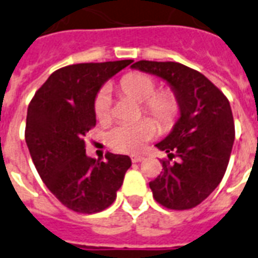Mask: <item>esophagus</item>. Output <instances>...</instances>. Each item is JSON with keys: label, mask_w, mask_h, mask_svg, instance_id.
Instances as JSON below:
<instances>
[{"label": "esophagus", "mask_w": 258, "mask_h": 258, "mask_svg": "<svg viewBox=\"0 0 258 258\" xmlns=\"http://www.w3.org/2000/svg\"><path fill=\"white\" fill-rule=\"evenodd\" d=\"M131 160H133V163H139L143 160V156L142 155H131Z\"/></svg>", "instance_id": "obj_1"}]
</instances>
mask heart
<instances>
[{
	"label": "heart",
	"mask_w": 258,
	"mask_h": 258,
	"mask_svg": "<svg viewBox=\"0 0 258 258\" xmlns=\"http://www.w3.org/2000/svg\"><path fill=\"white\" fill-rule=\"evenodd\" d=\"M120 93L142 103L146 114L156 120L162 128H169L176 122L180 103L172 90L156 91L158 85L151 75L144 73H130L118 85ZM94 112L99 122L110 119V95L102 89L94 99ZM156 134V125L151 119H140L134 123H119L108 131L107 143L120 152H138Z\"/></svg>",
	"instance_id": "b5f03b06"
}]
</instances>
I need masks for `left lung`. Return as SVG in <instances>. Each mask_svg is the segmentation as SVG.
I'll use <instances>...</instances> for the list:
<instances>
[{
	"instance_id": "obj_1",
	"label": "left lung",
	"mask_w": 258,
	"mask_h": 258,
	"mask_svg": "<svg viewBox=\"0 0 258 258\" xmlns=\"http://www.w3.org/2000/svg\"><path fill=\"white\" fill-rule=\"evenodd\" d=\"M171 86L180 103L172 131L155 146L176 162L162 160L163 172L150 188L168 209H190L208 198L227 171L234 142L231 104L199 71L177 62L139 60L131 66Z\"/></svg>"
}]
</instances>
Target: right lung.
Here are the masks:
<instances>
[{
	"label": "right lung",
	"mask_w": 258,
	"mask_h": 258,
	"mask_svg": "<svg viewBox=\"0 0 258 258\" xmlns=\"http://www.w3.org/2000/svg\"><path fill=\"white\" fill-rule=\"evenodd\" d=\"M133 59L78 63L54 71L27 107L25 139L42 181L64 207L79 213L108 208L131 159L107 152L106 162L86 155L85 136L96 124L100 87Z\"/></svg>",
	"instance_id": "obj_1"
}]
</instances>
